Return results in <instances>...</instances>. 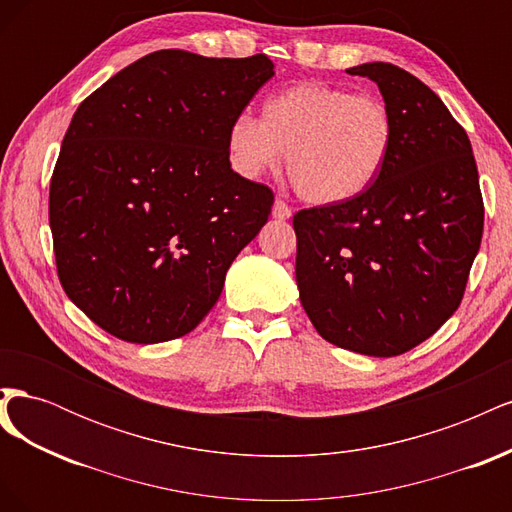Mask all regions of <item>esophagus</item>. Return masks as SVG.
<instances>
[{"mask_svg": "<svg viewBox=\"0 0 512 512\" xmlns=\"http://www.w3.org/2000/svg\"><path fill=\"white\" fill-rule=\"evenodd\" d=\"M290 213H292V211H290V207L284 203V200L277 198L275 203H273V218H275V220H288Z\"/></svg>", "mask_w": 512, "mask_h": 512, "instance_id": "esophagus-1", "label": "esophagus"}]
</instances>
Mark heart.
<instances>
[{
	"mask_svg": "<svg viewBox=\"0 0 512 512\" xmlns=\"http://www.w3.org/2000/svg\"><path fill=\"white\" fill-rule=\"evenodd\" d=\"M395 119L371 94L307 81L262 104L260 121L237 115L226 132L232 168L247 179L277 170L286 156L288 177L314 205H342L378 181L391 158Z\"/></svg>",
	"mask_w": 512,
	"mask_h": 512,
	"instance_id": "b5f03b06",
	"label": "heart"
}]
</instances>
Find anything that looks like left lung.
Instances as JSON below:
<instances>
[{"mask_svg": "<svg viewBox=\"0 0 512 512\" xmlns=\"http://www.w3.org/2000/svg\"><path fill=\"white\" fill-rule=\"evenodd\" d=\"M395 119L382 175L359 198L294 213L301 305L327 342L397 356L455 314L483 237L470 138L414 74L384 61L346 70Z\"/></svg>", "mask_w": 512, "mask_h": 512, "instance_id": "1", "label": "left lung"}]
</instances>
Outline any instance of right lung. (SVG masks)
Wrapping results in <instances>:
<instances>
[{"label":"right lung","mask_w":512,"mask_h":512,"mask_svg":"<svg viewBox=\"0 0 512 512\" xmlns=\"http://www.w3.org/2000/svg\"><path fill=\"white\" fill-rule=\"evenodd\" d=\"M267 55L164 49L87 96L51 177L49 222L70 301L123 342L196 329L273 192L230 168L226 132L273 76Z\"/></svg>","instance_id":"right-lung-1"}]
</instances>
